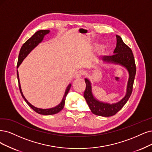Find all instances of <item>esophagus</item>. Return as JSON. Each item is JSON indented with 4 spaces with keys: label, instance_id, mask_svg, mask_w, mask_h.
<instances>
[{
    "label": "esophagus",
    "instance_id": "esophagus-1",
    "mask_svg": "<svg viewBox=\"0 0 152 152\" xmlns=\"http://www.w3.org/2000/svg\"><path fill=\"white\" fill-rule=\"evenodd\" d=\"M82 75H83V72L81 71H77L75 72L74 77L75 78H80L81 77Z\"/></svg>",
    "mask_w": 152,
    "mask_h": 152
}]
</instances>
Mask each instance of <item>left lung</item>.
Here are the masks:
<instances>
[{
  "label": "left lung",
  "instance_id": "1",
  "mask_svg": "<svg viewBox=\"0 0 152 152\" xmlns=\"http://www.w3.org/2000/svg\"><path fill=\"white\" fill-rule=\"evenodd\" d=\"M116 37V47L114 54L104 56L102 59L104 61L120 64L125 67L129 72V80L127 86V91L125 96L120 102L115 104H108L100 102L94 98L91 91V83L88 79H85L86 89L84 92L86 102L92 113L96 115L108 117L115 115L124 106L130 98L132 91L134 77L136 75V65L132 49L129 48L119 36Z\"/></svg>",
  "mask_w": 152,
  "mask_h": 152
}]
</instances>
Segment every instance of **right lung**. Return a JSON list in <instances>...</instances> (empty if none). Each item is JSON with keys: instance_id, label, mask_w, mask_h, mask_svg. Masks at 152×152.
Segmentation results:
<instances>
[{"instance_id": "right-lung-1", "label": "right lung", "mask_w": 152, "mask_h": 152, "mask_svg": "<svg viewBox=\"0 0 152 152\" xmlns=\"http://www.w3.org/2000/svg\"><path fill=\"white\" fill-rule=\"evenodd\" d=\"M49 32V30L38 31L31 38L28 39V40L23 45H22V46L21 47V49L20 50L19 54L18 64H17V68H18V67L19 66V65L20 64L22 61L24 59V58L28 55V54H29L36 46H37L39 43H40L42 41L44 36L46 34H48ZM17 76H18L19 90H20V92L21 93L22 98L24 99L25 102L27 103V104L29 105L34 111H36V113H39V114H41V115H54V114L58 113L60 111H61L63 109L64 104H65V100H66V96H67V93H68L69 89H70V88L71 86V84H69L68 86L67 87L66 92L64 95V97H63V99H62V102H61V103L59 105H58L57 106H56V107L53 108L44 110V109H40V108H37L36 107H34V106H32L31 104H30L29 102H27V100L25 98V97L24 96V95H23V94H22V92L21 91L18 70H17Z\"/></svg>"}]
</instances>
